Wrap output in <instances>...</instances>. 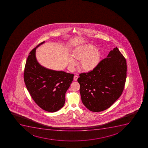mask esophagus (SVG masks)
Returning a JSON list of instances; mask_svg holds the SVG:
<instances>
[{
    "label": "esophagus",
    "instance_id": "34e87169",
    "mask_svg": "<svg viewBox=\"0 0 148 148\" xmlns=\"http://www.w3.org/2000/svg\"><path fill=\"white\" fill-rule=\"evenodd\" d=\"M78 78V76H77V75H75L74 77H73V80L75 81H76Z\"/></svg>",
    "mask_w": 148,
    "mask_h": 148
}]
</instances>
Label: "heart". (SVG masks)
Instances as JSON below:
<instances>
[{"label":"heart","mask_w":148,"mask_h":148,"mask_svg":"<svg viewBox=\"0 0 148 148\" xmlns=\"http://www.w3.org/2000/svg\"><path fill=\"white\" fill-rule=\"evenodd\" d=\"M72 57L69 58L70 68H73L76 64L75 59H81L80 66L85 71H90L96 67L100 61V53L97 48L91 44H87L75 49L72 52Z\"/></svg>","instance_id":"heart-1"}]
</instances>
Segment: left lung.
I'll return each mask as SVG.
<instances>
[{
  "mask_svg": "<svg viewBox=\"0 0 148 148\" xmlns=\"http://www.w3.org/2000/svg\"><path fill=\"white\" fill-rule=\"evenodd\" d=\"M126 71V59L116 47L93 70L80 73L77 81L84 105L92 112L109 108L122 93Z\"/></svg>",
  "mask_w": 148,
  "mask_h": 148,
  "instance_id": "1",
  "label": "left lung"
}]
</instances>
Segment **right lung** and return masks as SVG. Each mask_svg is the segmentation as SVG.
I'll use <instances>...</instances> for the list:
<instances>
[{"label": "right lung", "mask_w": 148, "mask_h": 148, "mask_svg": "<svg viewBox=\"0 0 148 148\" xmlns=\"http://www.w3.org/2000/svg\"><path fill=\"white\" fill-rule=\"evenodd\" d=\"M45 41L33 49L27 58L24 81L32 99L44 110L55 112L64 105L65 95L73 80L74 75L62 71L49 69L41 66L36 58V49Z\"/></svg>", "instance_id": "obj_1"}]
</instances>
